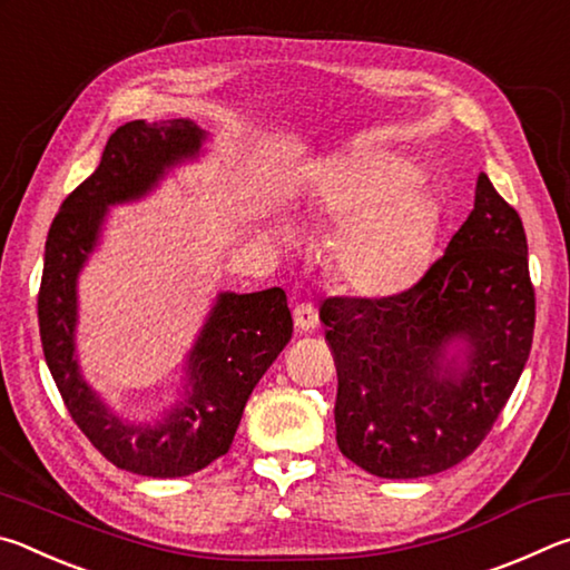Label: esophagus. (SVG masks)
<instances>
[{
  "label": "esophagus",
  "instance_id": "34e87169",
  "mask_svg": "<svg viewBox=\"0 0 570 570\" xmlns=\"http://www.w3.org/2000/svg\"><path fill=\"white\" fill-rule=\"evenodd\" d=\"M294 324L298 332H314L320 326V312H316L314 304H298L294 308Z\"/></svg>",
  "mask_w": 570,
  "mask_h": 570
}]
</instances>
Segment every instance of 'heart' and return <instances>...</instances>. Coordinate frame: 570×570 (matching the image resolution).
Here are the masks:
<instances>
[{
	"label": "heart",
	"instance_id": "heart-1",
	"mask_svg": "<svg viewBox=\"0 0 570 570\" xmlns=\"http://www.w3.org/2000/svg\"><path fill=\"white\" fill-rule=\"evenodd\" d=\"M420 178L417 163L392 150H360L324 168L314 216L342 226L332 272L344 288L394 296L422 276L440 210ZM274 238L296 244L298 230L278 220Z\"/></svg>",
	"mask_w": 570,
	"mask_h": 570
}]
</instances>
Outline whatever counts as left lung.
<instances>
[{"label": "left lung", "mask_w": 570, "mask_h": 570, "mask_svg": "<svg viewBox=\"0 0 570 570\" xmlns=\"http://www.w3.org/2000/svg\"><path fill=\"white\" fill-rule=\"evenodd\" d=\"M336 445L387 480L435 475L493 428L528 362L535 294L523 220L480 173L445 256L407 292L326 298Z\"/></svg>", "instance_id": "left-lung-1"}]
</instances>
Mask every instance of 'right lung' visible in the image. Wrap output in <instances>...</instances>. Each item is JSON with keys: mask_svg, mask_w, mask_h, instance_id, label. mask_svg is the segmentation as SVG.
<instances>
[{"mask_svg": "<svg viewBox=\"0 0 570 570\" xmlns=\"http://www.w3.org/2000/svg\"><path fill=\"white\" fill-rule=\"evenodd\" d=\"M206 140L188 118L120 125L100 166L65 198L45 244L37 316L52 380L85 438L115 468L146 478H183L226 455L250 392L294 330L284 288L220 292L183 364L178 400L153 420L122 417L82 377L77 278L100 246L110 208L146 198L173 168L200 158Z\"/></svg>", "mask_w": 570, "mask_h": 570, "instance_id": "add662e5", "label": "right lung"}]
</instances>
